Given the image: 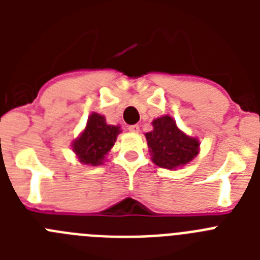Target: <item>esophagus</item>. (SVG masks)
Returning <instances> with one entry per match:
<instances>
[{"label":"esophagus","mask_w":260,"mask_h":260,"mask_svg":"<svg viewBox=\"0 0 260 260\" xmlns=\"http://www.w3.org/2000/svg\"><path fill=\"white\" fill-rule=\"evenodd\" d=\"M128 132L138 133V132H139V125H132V126H128Z\"/></svg>","instance_id":"obj_1"}]
</instances>
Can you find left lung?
Wrapping results in <instances>:
<instances>
[{
	"label": "left lung",
	"instance_id": "left-lung-1",
	"mask_svg": "<svg viewBox=\"0 0 260 260\" xmlns=\"http://www.w3.org/2000/svg\"><path fill=\"white\" fill-rule=\"evenodd\" d=\"M152 126L153 130L147 133L146 138L152 161L157 167L176 169L190 162L198 155V139L181 132L171 116L153 119Z\"/></svg>",
	"mask_w": 260,
	"mask_h": 260
}]
</instances>
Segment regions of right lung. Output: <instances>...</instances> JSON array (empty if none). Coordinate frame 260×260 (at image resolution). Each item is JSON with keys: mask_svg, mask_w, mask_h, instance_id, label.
I'll use <instances>...</instances> for the list:
<instances>
[{"mask_svg": "<svg viewBox=\"0 0 260 260\" xmlns=\"http://www.w3.org/2000/svg\"><path fill=\"white\" fill-rule=\"evenodd\" d=\"M119 133V126L108 125L104 117L92 113L88 117L83 133L73 143V151L80 162L93 167L100 165L114 146Z\"/></svg>", "mask_w": 260, "mask_h": 260, "instance_id": "right-lung-1", "label": "right lung"}]
</instances>
